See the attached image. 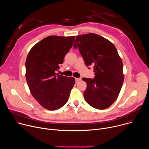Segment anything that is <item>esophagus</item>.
I'll return each instance as SVG.
<instances>
[{"instance_id": "1", "label": "esophagus", "mask_w": 149, "mask_h": 149, "mask_svg": "<svg viewBox=\"0 0 149 149\" xmlns=\"http://www.w3.org/2000/svg\"><path fill=\"white\" fill-rule=\"evenodd\" d=\"M80 80H81V78H75V81H76V82H78V81H79Z\"/></svg>"}]
</instances>
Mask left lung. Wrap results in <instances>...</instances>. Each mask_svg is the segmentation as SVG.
<instances>
[{
	"mask_svg": "<svg viewBox=\"0 0 149 149\" xmlns=\"http://www.w3.org/2000/svg\"><path fill=\"white\" fill-rule=\"evenodd\" d=\"M74 47L78 48L86 65L94 66L95 78H83L87 83L86 101L93 107L104 110L117 100L124 81L123 62L112 42L95 33L78 35Z\"/></svg>",
	"mask_w": 149,
	"mask_h": 149,
	"instance_id": "obj_1",
	"label": "left lung"
}]
</instances>
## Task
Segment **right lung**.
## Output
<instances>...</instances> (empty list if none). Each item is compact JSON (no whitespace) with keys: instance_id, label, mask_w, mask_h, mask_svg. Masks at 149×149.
<instances>
[{"instance_id":"obj_1","label":"right lung","mask_w":149,"mask_h":149,"mask_svg":"<svg viewBox=\"0 0 149 149\" xmlns=\"http://www.w3.org/2000/svg\"><path fill=\"white\" fill-rule=\"evenodd\" d=\"M75 36H49L35 44L26 59V79L34 98L48 110H56L68 100L74 77L56 71L71 48Z\"/></svg>"}]
</instances>
